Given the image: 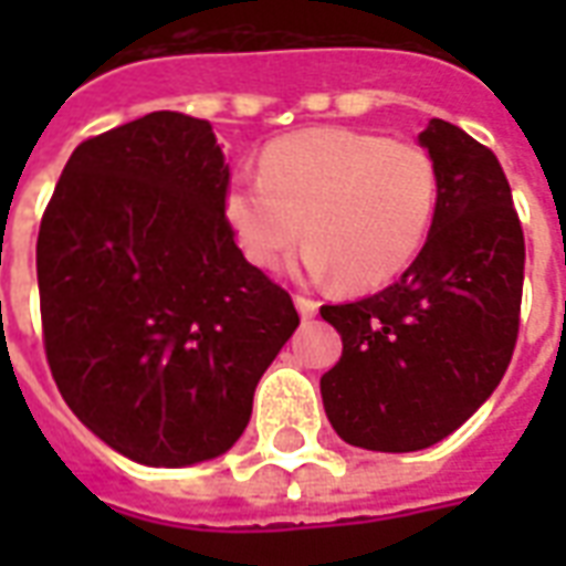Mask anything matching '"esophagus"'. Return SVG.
Masks as SVG:
<instances>
[{"label": "esophagus", "instance_id": "1", "mask_svg": "<svg viewBox=\"0 0 566 566\" xmlns=\"http://www.w3.org/2000/svg\"><path fill=\"white\" fill-rule=\"evenodd\" d=\"M294 303H296V312H300L303 318H315V315H318V303H315L312 296L296 294V296H294Z\"/></svg>", "mask_w": 566, "mask_h": 566}]
</instances>
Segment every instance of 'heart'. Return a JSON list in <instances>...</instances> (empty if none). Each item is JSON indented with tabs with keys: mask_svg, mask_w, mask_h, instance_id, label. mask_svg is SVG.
Wrapping results in <instances>:
<instances>
[{
	"mask_svg": "<svg viewBox=\"0 0 566 566\" xmlns=\"http://www.w3.org/2000/svg\"><path fill=\"white\" fill-rule=\"evenodd\" d=\"M437 187V166L412 142L318 127L272 142L260 178L230 181L223 214L245 258L263 270L306 235L312 275L336 272L348 291H369L418 258Z\"/></svg>",
	"mask_w": 566,
	"mask_h": 566,
	"instance_id": "obj_1",
	"label": "heart"
}]
</instances>
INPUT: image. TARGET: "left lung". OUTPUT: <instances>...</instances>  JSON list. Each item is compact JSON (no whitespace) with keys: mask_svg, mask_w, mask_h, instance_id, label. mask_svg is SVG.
I'll return each mask as SVG.
<instances>
[{"mask_svg":"<svg viewBox=\"0 0 566 566\" xmlns=\"http://www.w3.org/2000/svg\"><path fill=\"white\" fill-rule=\"evenodd\" d=\"M437 166V211L412 266L321 318L343 336L321 376L333 430L357 449L418 451L494 394L518 339L524 233L494 150L433 117L418 136Z\"/></svg>","mask_w":566,"mask_h":566,"instance_id":"obj_1","label":"left lung"}]
</instances>
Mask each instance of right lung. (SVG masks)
<instances>
[{
	"label": "right lung",
	"mask_w": 566,
	"mask_h": 566,
	"mask_svg": "<svg viewBox=\"0 0 566 566\" xmlns=\"http://www.w3.org/2000/svg\"><path fill=\"white\" fill-rule=\"evenodd\" d=\"M209 120L150 112L81 142L44 209V355L69 409L145 467L211 461L300 324L223 214Z\"/></svg>",
	"instance_id": "add662e5"
}]
</instances>
